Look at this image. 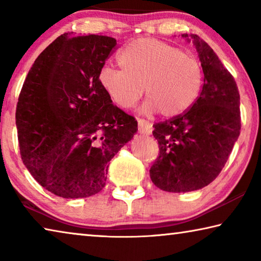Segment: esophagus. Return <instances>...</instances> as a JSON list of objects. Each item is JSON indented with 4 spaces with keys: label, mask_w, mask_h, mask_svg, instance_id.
Returning <instances> with one entry per match:
<instances>
[{
    "label": "esophagus",
    "mask_w": 261,
    "mask_h": 261,
    "mask_svg": "<svg viewBox=\"0 0 261 261\" xmlns=\"http://www.w3.org/2000/svg\"><path fill=\"white\" fill-rule=\"evenodd\" d=\"M152 124L148 123L147 121L141 120V118H138V131L143 135H151L152 134Z\"/></svg>",
    "instance_id": "obj_1"
}]
</instances>
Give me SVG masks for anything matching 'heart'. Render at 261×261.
<instances>
[{
    "instance_id": "1",
    "label": "heart",
    "mask_w": 261,
    "mask_h": 261,
    "mask_svg": "<svg viewBox=\"0 0 261 261\" xmlns=\"http://www.w3.org/2000/svg\"><path fill=\"white\" fill-rule=\"evenodd\" d=\"M118 64L121 69H101L98 81L120 108L135 107L145 88V113L175 117L192 107L200 94L204 73L199 61L156 39L129 43L118 54Z\"/></svg>"
}]
</instances>
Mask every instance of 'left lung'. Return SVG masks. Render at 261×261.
Wrapping results in <instances>:
<instances>
[{
    "label": "left lung",
    "instance_id": "8db88e82",
    "mask_svg": "<svg viewBox=\"0 0 261 261\" xmlns=\"http://www.w3.org/2000/svg\"><path fill=\"white\" fill-rule=\"evenodd\" d=\"M182 37L196 47L204 84L192 107L153 125L160 153L149 176L159 189L168 192L194 191L213 182L241 132L240 92L235 79L200 37Z\"/></svg>",
    "mask_w": 261,
    "mask_h": 261
}]
</instances>
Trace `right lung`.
<instances>
[{
  "label": "right lung",
  "instance_id": "right-lung-1",
  "mask_svg": "<svg viewBox=\"0 0 261 261\" xmlns=\"http://www.w3.org/2000/svg\"><path fill=\"white\" fill-rule=\"evenodd\" d=\"M115 46L106 35L62 34L34 61L21 87L16 110L21 160L59 197L100 192L109 161L138 130L98 81Z\"/></svg>",
  "mask_w": 261,
  "mask_h": 261
}]
</instances>
